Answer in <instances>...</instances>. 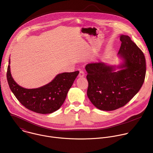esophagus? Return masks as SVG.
Here are the masks:
<instances>
[{
  "label": "esophagus",
  "instance_id": "1",
  "mask_svg": "<svg viewBox=\"0 0 153 153\" xmlns=\"http://www.w3.org/2000/svg\"><path fill=\"white\" fill-rule=\"evenodd\" d=\"M85 76V72L83 71H80L79 74V77H82Z\"/></svg>",
  "mask_w": 153,
  "mask_h": 153
}]
</instances>
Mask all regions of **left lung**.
Instances as JSON below:
<instances>
[{
	"label": "left lung",
	"mask_w": 153,
	"mask_h": 153,
	"mask_svg": "<svg viewBox=\"0 0 153 153\" xmlns=\"http://www.w3.org/2000/svg\"><path fill=\"white\" fill-rule=\"evenodd\" d=\"M120 40L119 65L100 62L85 67L88 82L87 96L100 110L113 111L123 106L139 92L144 82L146 62L143 52L128 36L120 35Z\"/></svg>",
	"instance_id": "left-lung-1"
}]
</instances>
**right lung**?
Listing matches in <instances>:
<instances>
[{
    "mask_svg": "<svg viewBox=\"0 0 153 153\" xmlns=\"http://www.w3.org/2000/svg\"><path fill=\"white\" fill-rule=\"evenodd\" d=\"M79 71L58 74L50 83L37 88L27 89L19 85L10 71V59L7 80L17 99L28 110L39 114L52 113L60 108Z\"/></svg>",
    "mask_w": 153,
    "mask_h": 153,
    "instance_id": "add662e5",
    "label": "right lung"
}]
</instances>
